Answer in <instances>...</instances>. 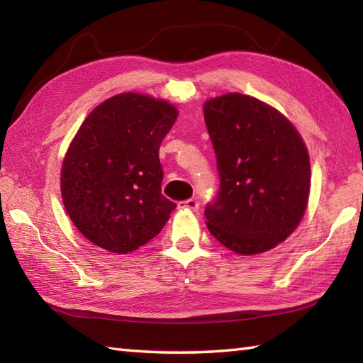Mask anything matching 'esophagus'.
Returning a JSON list of instances; mask_svg holds the SVG:
<instances>
[{
	"mask_svg": "<svg viewBox=\"0 0 363 363\" xmlns=\"http://www.w3.org/2000/svg\"><path fill=\"white\" fill-rule=\"evenodd\" d=\"M177 207H179V209L196 212L199 209V204H198L196 199L191 198V199H186V201H179V203H177Z\"/></svg>",
	"mask_w": 363,
	"mask_h": 363,
	"instance_id": "obj_1",
	"label": "esophagus"
}]
</instances>
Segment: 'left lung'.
I'll return each mask as SVG.
<instances>
[{"label": "left lung", "mask_w": 363, "mask_h": 363, "mask_svg": "<svg viewBox=\"0 0 363 363\" xmlns=\"http://www.w3.org/2000/svg\"><path fill=\"white\" fill-rule=\"evenodd\" d=\"M220 190L204 215L209 233L242 256L284 242L303 220L311 162L296 128L274 107L242 94L204 103Z\"/></svg>", "instance_id": "left-lung-1"}]
</instances>
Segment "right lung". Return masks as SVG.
<instances>
[{
  "instance_id": "obj_1",
  "label": "right lung",
  "mask_w": 363,
  "mask_h": 363,
  "mask_svg": "<svg viewBox=\"0 0 363 363\" xmlns=\"http://www.w3.org/2000/svg\"><path fill=\"white\" fill-rule=\"evenodd\" d=\"M177 109L150 95H115L96 106L68 146L60 191L89 240L128 254L156 237L176 204L162 195L159 148Z\"/></svg>"
}]
</instances>
